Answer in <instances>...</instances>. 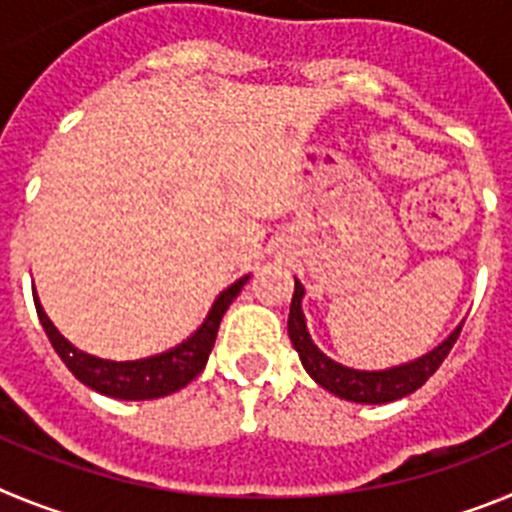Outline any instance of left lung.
<instances>
[{
	"instance_id": "1",
	"label": "left lung",
	"mask_w": 512,
	"mask_h": 512,
	"mask_svg": "<svg viewBox=\"0 0 512 512\" xmlns=\"http://www.w3.org/2000/svg\"><path fill=\"white\" fill-rule=\"evenodd\" d=\"M302 295L305 289L295 279V295H292V305H289V338L292 346L300 354L302 366L307 369L320 387H325L333 395L343 397L351 402H364V405H382V402L400 400V397L410 395L418 387H423L428 379L436 374L443 359L449 356L454 348L456 338L461 333V325L451 333L446 341L438 348H433L431 354L420 356V359L410 361V364L395 366V369H384V372H359V369H348V366L338 364V361L328 359L315 343H312L310 333H307L305 315H302Z\"/></svg>"
}]
</instances>
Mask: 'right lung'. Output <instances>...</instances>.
<instances>
[{"instance_id":"obj_1","label":"right lung","mask_w":512,"mask_h":512,"mask_svg":"<svg viewBox=\"0 0 512 512\" xmlns=\"http://www.w3.org/2000/svg\"><path fill=\"white\" fill-rule=\"evenodd\" d=\"M246 282L248 277H241L235 284H230L223 295L215 300L205 323L187 341L169 348L164 354L148 356V359L138 361L97 359V356L79 351L48 320V315L40 307L38 295L33 297L45 336H48L51 346L56 348V354L61 356L63 364L69 366V372L81 384H87V387H92V390L102 392L107 397H117V400H153V397H166L171 392L182 390V387H187L205 369L207 356H210L212 346H215L220 320H223L225 310L238 297V292H241Z\"/></svg>"}]
</instances>
